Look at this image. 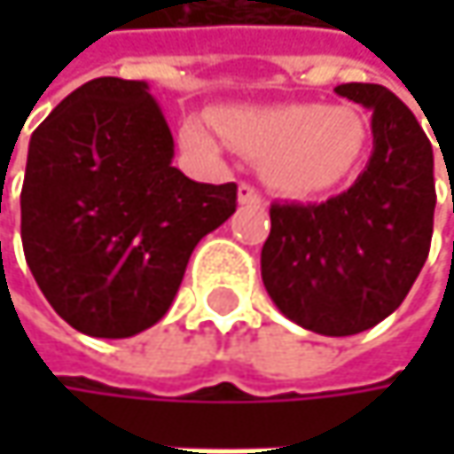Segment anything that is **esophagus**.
Wrapping results in <instances>:
<instances>
[{"mask_svg": "<svg viewBox=\"0 0 454 454\" xmlns=\"http://www.w3.org/2000/svg\"><path fill=\"white\" fill-rule=\"evenodd\" d=\"M262 202V194L249 186V184H239V205H260Z\"/></svg>", "mask_w": 454, "mask_h": 454, "instance_id": "34e87169", "label": "esophagus"}]
</instances>
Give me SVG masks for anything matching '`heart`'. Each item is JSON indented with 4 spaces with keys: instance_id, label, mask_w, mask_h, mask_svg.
I'll return each instance as SVG.
<instances>
[{
    "instance_id": "heart-1",
    "label": "heart",
    "mask_w": 454,
    "mask_h": 454,
    "mask_svg": "<svg viewBox=\"0 0 454 454\" xmlns=\"http://www.w3.org/2000/svg\"><path fill=\"white\" fill-rule=\"evenodd\" d=\"M213 126L244 154L260 157L265 181L292 197H316L347 184L360 170L371 141L365 115L344 105L221 107ZM181 137L197 149L215 146V134L202 118H189Z\"/></svg>"
}]
</instances>
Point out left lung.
Returning <instances> with one entry per match:
<instances>
[{
  "mask_svg": "<svg viewBox=\"0 0 454 454\" xmlns=\"http://www.w3.org/2000/svg\"><path fill=\"white\" fill-rule=\"evenodd\" d=\"M373 113V152L357 181L320 202H273L262 284L276 308L323 336H352L392 316L434 233V152L415 115L379 83L333 89Z\"/></svg>",
  "mask_w": 454,
  "mask_h": 454,
  "instance_id": "8db88e82",
  "label": "left lung"
}]
</instances>
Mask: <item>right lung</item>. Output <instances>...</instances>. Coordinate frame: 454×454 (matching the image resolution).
<instances>
[{
	"label": "right lung",
	"mask_w": 454,
	"mask_h": 454,
	"mask_svg": "<svg viewBox=\"0 0 454 454\" xmlns=\"http://www.w3.org/2000/svg\"><path fill=\"white\" fill-rule=\"evenodd\" d=\"M144 81L94 78L34 131L20 192L26 262L75 331L126 339L168 313L236 184H197Z\"/></svg>",
	"instance_id": "right-lung-1"
}]
</instances>
